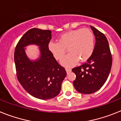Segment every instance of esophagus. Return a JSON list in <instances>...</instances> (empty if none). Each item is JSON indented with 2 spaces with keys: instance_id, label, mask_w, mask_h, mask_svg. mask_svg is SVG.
I'll list each match as a JSON object with an SVG mask.
<instances>
[{
  "instance_id": "34e87169",
  "label": "esophagus",
  "mask_w": 121,
  "mask_h": 121,
  "mask_svg": "<svg viewBox=\"0 0 121 121\" xmlns=\"http://www.w3.org/2000/svg\"><path fill=\"white\" fill-rule=\"evenodd\" d=\"M65 70L67 73H70V72L71 71V69L70 68H66Z\"/></svg>"
}]
</instances>
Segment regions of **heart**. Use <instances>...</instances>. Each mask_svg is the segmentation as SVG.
Returning <instances> with one entry per match:
<instances>
[{
  "label": "heart",
  "mask_w": 121,
  "mask_h": 121,
  "mask_svg": "<svg viewBox=\"0 0 121 121\" xmlns=\"http://www.w3.org/2000/svg\"><path fill=\"white\" fill-rule=\"evenodd\" d=\"M94 35L90 29H78L61 35L58 42L50 41L48 47L57 60L63 58L65 48H67L69 53L61 61V64L65 66H72L75 65L78 60L84 62L90 58L94 50Z\"/></svg>",
  "instance_id": "1"
}]
</instances>
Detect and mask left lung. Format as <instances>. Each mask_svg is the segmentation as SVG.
<instances>
[{
  "mask_svg": "<svg viewBox=\"0 0 121 121\" xmlns=\"http://www.w3.org/2000/svg\"><path fill=\"white\" fill-rule=\"evenodd\" d=\"M95 45L87 62L72 69L76 76L73 85L78 92L91 94L97 92L107 80L112 66V56L106 36L93 26Z\"/></svg>",
  "mask_w": 121,
  "mask_h": 121,
  "instance_id": "1",
  "label": "left lung"
}]
</instances>
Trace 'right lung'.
Returning a JSON list of instances; mask_svg holds the SVG:
<instances>
[{
	"mask_svg": "<svg viewBox=\"0 0 121 121\" xmlns=\"http://www.w3.org/2000/svg\"><path fill=\"white\" fill-rule=\"evenodd\" d=\"M52 31L37 28L29 29L18 42L14 53L17 78L25 89L35 98L48 100L60 92L61 83L66 76L48 50ZM35 45L39 47L40 55L35 60L29 58L26 47Z\"/></svg>",
	"mask_w": 121,
	"mask_h": 121,
	"instance_id": "1",
	"label": "right lung"
}]
</instances>
